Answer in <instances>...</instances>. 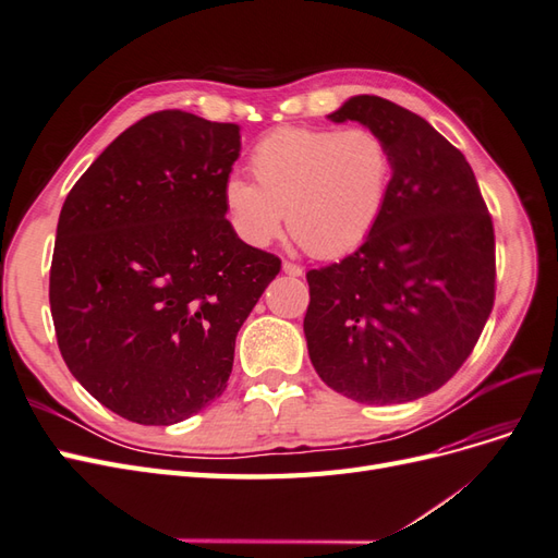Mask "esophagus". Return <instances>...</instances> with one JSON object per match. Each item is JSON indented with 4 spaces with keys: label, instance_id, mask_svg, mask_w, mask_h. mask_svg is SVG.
<instances>
[{
    "label": "esophagus",
    "instance_id": "1",
    "mask_svg": "<svg viewBox=\"0 0 558 558\" xmlns=\"http://www.w3.org/2000/svg\"><path fill=\"white\" fill-rule=\"evenodd\" d=\"M283 272L286 275H289V277H302V275H305V269H302L300 265H295V263H289V260H283Z\"/></svg>",
    "mask_w": 558,
    "mask_h": 558
}]
</instances>
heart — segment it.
Wrapping results in <instances>:
<instances>
[{
	"label": "heart",
	"mask_w": 558,
	"mask_h": 558,
	"mask_svg": "<svg viewBox=\"0 0 558 558\" xmlns=\"http://www.w3.org/2000/svg\"><path fill=\"white\" fill-rule=\"evenodd\" d=\"M251 174L230 177L223 202L240 238L253 246L293 240L316 258L361 246L384 214L393 181V154L367 128H279L251 148Z\"/></svg>",
	"instance_id": "heart-1"
}]
</instances>
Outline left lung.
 <instances>
[{
	"label": "left lung",
	"instance_id": "obj_1",
	"mask_svg": "<svg viewBox=\"0 0 558 558\" xmlns=\"http://www.w3.org/2000/svg\"><path fill=\"white\" fill-rule=\"evenodd\" d=\"M330 118L381 134L393 181L369 238L307 272L310 359L356 402L416 400L459 373L494 310L492 214L465 156L410 109L356 95Z\"/></svg>",
	"mask_w": 558,
	"mask_h": 558
}]
</instances>
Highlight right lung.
Segmentation results:
<instances>
[{"label":"right lung","instance_id":"add662e5","mask_svg":"<svg viewBox=\"0 0 558 558\" xmlns=\"http://www.w3.org/2000/svg\"><path fill=\"white\" fill-rule=\"evenodd\" d=\"M240 140V125L189 111L144 116L62 205L48 283L58 347L134 424H179L226 391L234 337L281 269L226 218Z\"/></svg>","mask_w":558,"mask_h":558}]
</instances>
